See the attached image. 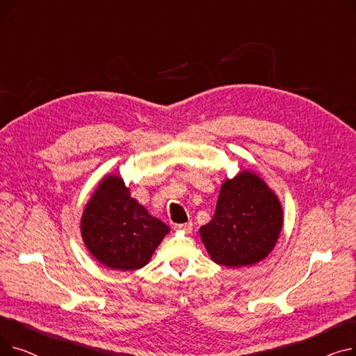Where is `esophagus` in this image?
<instances>
[{"mask_svg":"<svg viewBox=\"0 0 356 356\" xmlns=\"http://www.w3.org/2000/svg\"><path fill=\"white\" fill-rule=\"evenodd\" d=\"M176 231H181L184 234H191L192 228H193V223L192 222H186V223H180V225L175 227Z\"/></svg>","mask_w":356,"mask_h":356,"instance_id":"obj_1","label":"esophagus"}]
</instances>
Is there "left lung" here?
I'll list each match as a JSON object with an SVG mask.
<instances>
[{
  "instance_id": "obj_1",
  "label": "left lung",
  "mask_w": 356,
  "mask_h": 356,
  "mask_svg": "<svg viewBox=\"0 0 356 356\" xmlns=\"http://www.w3.org/2000/svg\"><path fill=\"white\" fill-rule=\"evenodd\" d=\"M284 223L282 202L270 186L251 170H242L220 186L212 220L200 239L219 266H255L274 250Z\"/></svg>"
}]
</instances>
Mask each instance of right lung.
<instances>
[{"mask_svg": "<svg viewBox=\"0 0 356 356\" xmlns=\"http://www.w3.org/2000/svg\"><path fill=\"white\" fill-rule=\"evenodd\" d=\"M168 232L165 223L131 196L118 173L101 179L81 218V235L89 254L118 271L147 266Z\"/></svg>", "mask_w": 356, "mask_h": 356, "instance_id": "obj_1", "label": "right lung"}]
</instances>
